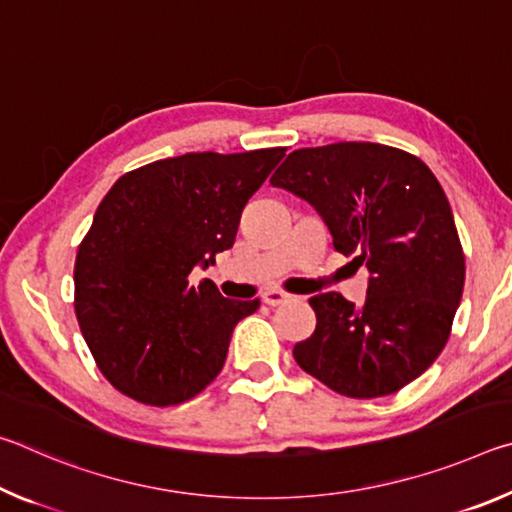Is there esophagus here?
<instances>
[{"label":"esophagus","instance_id":"34e87169","mask_svg":"<svg viewBox=\"0 0 512 512\" xmlns=\"http://www.w3.org/2000/svg\"><path fill=\"white\" fill-rule=\"evenodd\" d=\"M262 300L266 302V305L277 307V305H284V302L293 300V296H291V293H287V291H280V289H268V291H264Z\"/></svg>","mask_w":512,"mask_h":512}]
</instances>
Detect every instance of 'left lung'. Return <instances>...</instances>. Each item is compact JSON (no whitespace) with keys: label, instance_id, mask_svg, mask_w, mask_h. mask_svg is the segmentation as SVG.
I'll list each match as a JSON object with an SVG mask.
<instances>
[{"label":"left lung","instance_id":"left-lung-1","mask_svg":"<svg viewBox=\"0 0 512 512\" xmlns=\"http://www.w3.org/2000/svg\"><path fill=\"white\" fill-rule=\"evenodd\" d=\"M271 183L305 198L334 248L370 273L361 307L336 291L309 298L316 329L293 348L298 366L357 400L418 379L445 348L465 284L452 207L431 169L393 146L336 142L289 153Z\"/></svg>","mask_w":512,"mask_h":512}]
</instances>
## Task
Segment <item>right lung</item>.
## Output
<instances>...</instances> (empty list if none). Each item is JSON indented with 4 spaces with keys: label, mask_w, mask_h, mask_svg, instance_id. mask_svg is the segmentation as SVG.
Segmentation results:
<instances>
[{
    "label": "right lung",
    "mask_w": 512,
    "mask_h": 512,
    "mask_svg": "<svg viewBox=\"0 0 512 512\" xmlns=\"http://www.w3.org/2000/svg\"><path fill=\"white\" fill-rule=\"evenodd\" d=\"M282 146L185 153L121 176L94 214L74 266V309L94 361L119 393L149 406L192 400L212 384L232 329L259 300L189 282L232 248L241 212Z\"/></svg>",
    "instance_id": "obj_1"
}]
</instances>
